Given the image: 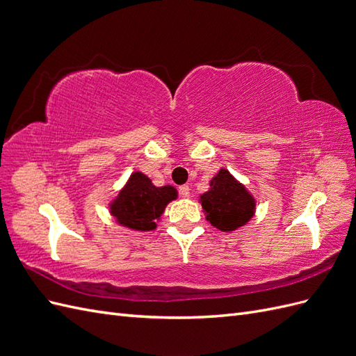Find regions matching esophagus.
I'll use <instances>...</instances> for the list:
<instances>
[{
  "label": "esophagus",
  "instance_id": "34e87169",
  "mask_svg": "<svg viewBox=\"0 0 356 356\" xmlns=\"http://www.w3.org/2000/svg\"><path fill=\"white\" fill-rule=\"evenodd\" d=\"M179 195L182 197H190V187L188 186H181L179 187Z\"/></svg>",
  "mask_w": 356,
  "mask_h": 356
}]
</instances>
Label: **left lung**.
Returning <instances> with one entry per match:
<instances>
[{"mask_svg":"<svg viewBox=\"0 0 356 356\" xmlns=\"http://www.w3.org/2000/svg\"><path fill=\"white\" fill-rule=\"evenodd\" d=\"M209 191L200 196L207 220L222 232H233L252 218L255 200L227 169H220L209 182Z\"/></svg>","mask_w":356,"mask_h":356,"instance_id":"1","label":"left lung"}]
</instances>
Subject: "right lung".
<instances>
[{
    "instance_id": "right-lung-1",
    "label": "right lung",
    "mask_w": 356,
    "mask_h": 356,
    "mask_svg": "<svg viewBox=\"0 0 356 356\" xmlns=\"http://www.w3.org/2000/svg\"><path fill=\"white\" fill-rule=\"evenodd\" d=\"M174 199L177 188L156 187L143 172H134L110 208L118 224L138 232H149L156 229V220Z\"/></svg>"
}]
</instances>
